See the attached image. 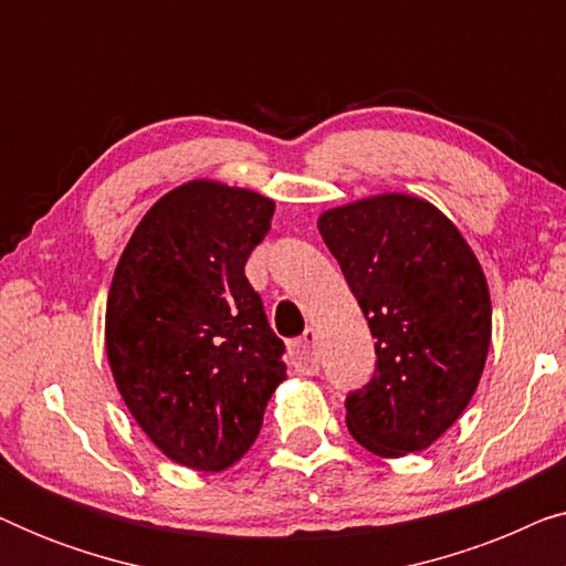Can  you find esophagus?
Segmentation results:
<instances>
[{
    "instance_id": "1",
    "label": "esophagus",
    "mask_w": 566,
    "mask_h": 566,
    "mask_svg": "<svg viewBox=\"0 0 566 566\" xmlns=\"http://www.w3.org/2000/svg\"><path fill=\"white\" fill-rule=\"evenodd\" d=\"M316 347H319V332L314 327H308L304 335L291 345V360L298 374H319V350H316Z\"/></svg>"
}]
</instances>
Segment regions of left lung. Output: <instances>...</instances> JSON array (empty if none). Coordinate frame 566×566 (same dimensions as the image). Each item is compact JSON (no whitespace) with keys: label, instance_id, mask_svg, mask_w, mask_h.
I'll use <instances>...</instances> for the list:
<instances>
[{"label":"left lung","instance_id":"1","mask_svg":"<svg viewBox=\"0 0 566 566\" xmlns=\"http://www.w3.org/2000/svg\"><path fill=\"white\" fill-rule=\"evenodd\" d=\"M319 234L376 337V370L347 394V430L399 459L436 443L474 397L492 337L486 277L459 229L412 196L322 213Z\"/></svg>","mask_w":566,"mask_h":566}]
</instances>
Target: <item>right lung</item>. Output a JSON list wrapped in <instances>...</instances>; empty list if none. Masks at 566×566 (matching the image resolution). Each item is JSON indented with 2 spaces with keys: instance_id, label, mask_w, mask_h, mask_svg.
<instances>
[{
  "instance_id": "1",
  "label": "right lung",
  "mask_w": 566,
  "mask_h": 566,
  "mask_svg": "<svg viewBox=\"0 0 566 566\" xmlns=\"http://www.w3.org/2000/svg\"><path fill=\"white\" fill-rule=\"evenodd\" d=\"M273 211L252 190L188 182L151 206L115 268L105 314L113 378L180 467L223 471L242 459L285 378V345L244 275Z\"/></svg>"
}]
</instances>
